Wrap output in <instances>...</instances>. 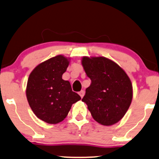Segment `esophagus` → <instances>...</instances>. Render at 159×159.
Instances as JSON below:
<instances>
[{
  "label": "esophagus",
  "mask_w": 159,
  "mask_h": 159,
  "mask_svg": "<svg viewBox=\"0 0 159 159\" xmlns=\"http://www.w3.org/2000/svg\"><path fill=\"white\" fill-rule=\"evenodd\" d=\"M78 94H79V95L81 96V98H82L84 97V90H81V92H79V93H78Z\"/></svg>",
  "instance_id": "obj_1"
}]
</instances>
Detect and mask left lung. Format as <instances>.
I'll return each instance as SVG.
<instances>
[{"label": "left lung", "mask_w": 159, "mask_h": 159, "mask_svg": "<svg viewBox=\"0 0 159 159\" xmlns=\"http://www.w3.org/2000/svg\"><path fill=\"white\" fill-rule=\"evenodd\" d=\"M82 65L91 80L82 101L87 105L93 119L100 124L116 123L131 103L133 90L129 77L117 64L102 56H84Z\"/></svg>", "instance_id": "1"}]
</instances>
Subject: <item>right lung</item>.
<instances>
[{
  "label": "right lung",
  "instance_id": "right-lung-1",
  "mask_svg": "<svg viewBox=\"0 0 159 159\" xmlns=\"http://www.w3.org/2000/svg\"><path fill=\"white\" fill-rule=\"evenodd\" d=\"M69 60L59 55L39 64L30 74L26 97L35 115L49 124L61 122L71 106L81 99L73 92L68 81L62 79Z\"/></svg>",
  "mask_w": 159,
  "mask_h": 159
}]
</instances>
